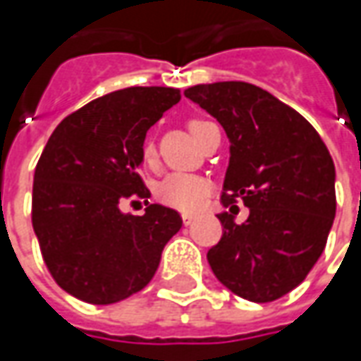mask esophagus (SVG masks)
Segmentation results:
<instances>
[{
	"label": "esophagus",
	"mask_w": 361,
	"mask_h": 361,
	"mask_svg": "<svg viewBox=\"0 0 361 361\" xmlns=\"http://www.w3.org/2000/svg\"><path fill=\"white\" fill-rule=\"evenodd\" d=\"M192 221H195V215H192V213H183V223H185V225H192Z\"/></svg>",
	"instance_id": "esophagus-1"
}]
</instances>
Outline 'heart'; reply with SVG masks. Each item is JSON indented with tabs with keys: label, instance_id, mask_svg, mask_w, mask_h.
I'll return each mask as SVG.
<instances>
[{
	"label": "heart",
	"instance_id": "heart-1",
	"mask_svg": "<svg viewBox=\"0 0 361 361\" xmlns=\"http://www.w3.org/2000/svg\"><path fill=\"white\" fill-rule=\"evenodd\" d=\"M202 120H190L188 128L192 132V136L201 128ZM157 157V148L148 140L142 146V160L146 164H150ZM209 195V183L197 176V174L188 173H174L169 174L159 187H157V199L162 204L176 209V211H197L201 209V204Z\"/></svg>",
	"mask_w": 361,
	"mask_h": 361
}]
</instances>
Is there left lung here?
Returning a JSON list of instances; mask_svg holds the SVG:
<instances>
[{"mask_svg": "<svg viewBox=\"0 0 361 361\" xmlns=\"http://www.w3.org/2000/svg\"><path fill=\"white\" fill-rule=\"evenodd\" d=\"M185 96L215 116L231 142L221 202L249 207L237 225L221 213L223 237L207 259L243 299L267 303L295 289L324 253L336 216V166L312 124L247 82L199 84Z\"/></svg>", "mask_w": 361, "mask_h": 361, "instance_id": "obj_1", "label": "left lung"}]
</instances>
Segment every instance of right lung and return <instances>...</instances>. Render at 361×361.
Here are the masks:
<instances>
[{"label": "right lung", "mask_w": 361, "mask_h": 361, "mask_svg": "<svg viewBox=\"0 0 361 361\" xmlns=\"http://www.w3.org/2000/svg\"><path fill=\"white\" fill-rule=\"evenodd\" d=\"M180 100V90L134 86L96 98L58 124L37 160L32 225L54 281L70 295L108 305L145 289L160 253L183 227L180 215L148 204L140 176L148 128Z\"/></svg>", "instance_id": "1"}]
</instances>
